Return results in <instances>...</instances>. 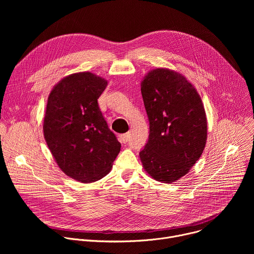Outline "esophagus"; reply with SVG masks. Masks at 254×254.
<instances>
[{"label":"esophagus","mask_w":254,"mask_h":254,"mask_svg":"<svg viewBox=\"0 0 254 254\" xmlns=\"http://www.w3.org/2000/svg\"><path fill=\"white\" fill-rule=\"evenodd\" d=\"M129 138H130L129 132H127V133H124V134H121V135H120V140H121V142H123V143H127Z\"/></svg>","instance_id":"obj_1"}]
</instances>
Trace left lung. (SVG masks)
Listing matches in <instances>:
<instances>
[{"mask_svg":"<svg viewBox=\"0 0 254 254\" xmlns=\"http://www.w3.org/2000/svg\"><path fill=\"white\" fill-rule=\"evenodd\" d=\"M140 91L150 122V135L139 158L153 179L171 184L188 174L204 151L205 108L194 85L168 68L148 72Z\"/></svg>","mask_w":254,"mask_h":254,"instance_id":"left-lung-1","label":"left lung"}]
</instances>
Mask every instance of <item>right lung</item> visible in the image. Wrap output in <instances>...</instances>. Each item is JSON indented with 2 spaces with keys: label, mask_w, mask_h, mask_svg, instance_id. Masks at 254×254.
<instances>
[{
  "label": "right lung",
  "mask_w": 254,
  "mask_h": 254,
  "mask_svg": "<svg viewBox=\"0 0 254 254\" xmlns=\"http://www.w3.org/2000/svg\"><path fill=\"white\" fill-rule=\"evenodd\" d=\"M107 80L91 72L62 78L51 90L43 123L47 146L61 171L81 183L111 172L121 143L99 110Z\"/></svg>",
  "instance_id": "add662e5"
}]
</instances>
